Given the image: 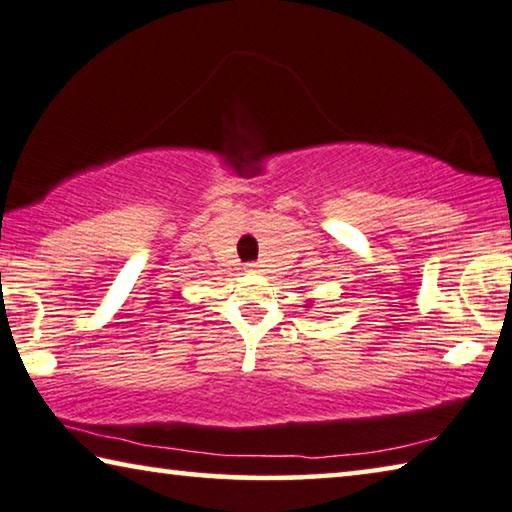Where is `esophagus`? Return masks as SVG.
I'll return each instance as SVG.
<instances>
[{"instance_id":"34e87169","label":"esophagus","mask_w":512,"mask_h":512,"mask_svg":"<svg viewBox=\"0 0 512 512\" xmlns=\"http://www.w3.org/2000/svg\"><path fill=\"white\" fill-rule=\"evenodd\" d=\"M258 267H261L258 263H247L245 270H247V272H258Z\"/></svg>"}]
</instances>
